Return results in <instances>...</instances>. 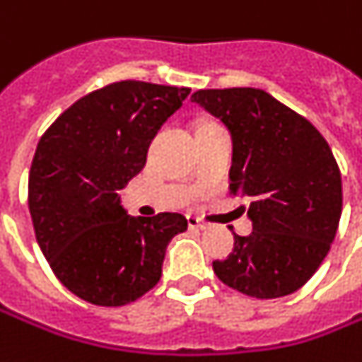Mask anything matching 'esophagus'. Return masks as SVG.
Instances as JSON below:
<instances>
[{"mask_svg":"<svg viewBox=\"0 0 362 362\" xmlns=\"http://www.w3.org/2000/svg\"><path fill=\"white\" fill-rule=\"evenodd\" d=\"M186 219H188L189 229H196V231H204V229H206V223H204V221H199L198 217L188 216Z\"/></svg>","mask_w":362,"mask_h":362,"instance_id":"obj_1","label":"esophagus"}]
</instances>
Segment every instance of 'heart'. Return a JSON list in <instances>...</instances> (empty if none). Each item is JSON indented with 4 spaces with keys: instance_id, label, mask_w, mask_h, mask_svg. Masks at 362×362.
<instances>
[{
    "instance_id": "1",
    "label": "heart",
    "mask_w": 362,
    "mask_h": 362,
    "mask_svg": "<svg viewBox=\"0 0 362 362\" xmlns=\"http://www.w3.org/2000/svg\"><path fill=\"white\" fill-rule=\"evenodd\" d=\"M204 125H211V121H202L198 127H204Z\"/></svg>"
}]
</instances>
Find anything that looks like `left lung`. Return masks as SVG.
Returning <instances> with one entry per match:
<instances>
[{
    "label": "left lung",
    "mask_w": 362,
    "mask_h": 362,
    "mask_svg": "<svg viewBox=\"0 0 362 362\" xmlns=\"http://www.w3.org/2000/svg\"><path fill=\"white\" fill-rule=\"evenodd\" d=\"M192 102L231 131L229 189L251 202L255 227L249 237L233 233V252L214 260V272L251 298L292 294L320 269L339 227L341 173L327 141L264 90H198Z\"/></svg>",
    "instance_id": "obj_1"
}]
</instances>
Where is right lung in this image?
<instances>
[{"label": "right lung", "mask_w": 362, "mask_h": 362, "mask_svg": "<svg viewBox=\"0 0 362 362\" xmlns=\"http://www.w3.org/2000/svg\"><path fill=\"white\" fill-rule=\"evenodd\" d=\"M188 93L137 80L103 86L40 137L29 173L37 243L58 280L90 304L117 308L155 288L168 243L188 229L180 214L127 216L117 194Z\"/></svg>", "instance_id": "1"}]
</instances>
